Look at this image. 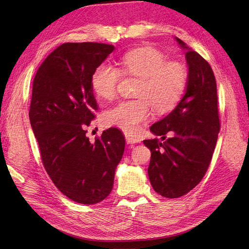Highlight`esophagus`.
I'll list each match as a JSON object with an SVG mask.
<instances>
[{"label":"esophagus","mask_w":249,"mask_h":249,"mask_svg":"<svg viewBox=\"0 0 249 249\" xmlns=\"http://www.w3.org/2000/svg\"><path fill=\"white\" fill-rule=\"evenodd\" d=\"M126 142H127L128 144H135V143H139L140 139L137 138V137L134 136H130V135H126Z\"/></svg>","instance_id":"esophagus-1"}]
</instances>
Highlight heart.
<instances>
[{"instance_id": "heart-1", "label": "heart", "mask_w": 249, "mask_h": 249, "mask_svg": "<svg viewBox=\"0 0 249 249\" xmlns=\"http://www.w3.org/2000/svg\"><path fill=\"white\" fill-rule=\"evenodd\" d=\"M123 71L140 78L134 100H123L104 114L106 125L135 135L150 118L151 106L160 113L173 109L181 100L187 86L186 67L179 62L167 61L154 47H141L128 51L121 59ZM120 71L102 64L94 71L91 84L97 96L111 99L116 93Z\"/></svg>"}]
</instances>
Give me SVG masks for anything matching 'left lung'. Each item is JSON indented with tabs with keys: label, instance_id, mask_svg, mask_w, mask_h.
<instances>
[{
	"label": "left lung",
	"instance_id": "8db88e82",
	"mask_svg": "<svg viewBox=\"0 0 249 249\" xmlns=\"http://www.w3.org/2000/svg\"><path fill=\"white\" fill-rule=\"evenodd\" d=\"M188 66L185 94L170 113L151 126L156 136L144 140L151 150L147 173L153 189L165 198H178L197 186L208 170L220 128L217 89L210 64L178 37Z\"/></svg>",
	"mask_w": 249,
	"mask_h": 249
}]
</instances>
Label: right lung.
Instances as JSON below:
<instances>
[{
	"mask_svg": "<svg viewBox=\"0 0 249 249\" xmlns=\"http://www.w3.org/2000/svg\"><path fill=\"white\" fill-rule=\"evenodd\" d=\"M114 46L66 43L47 56L32 89L30 122L47 173L60 192L81 204L107 198L125 138L115 127L91 142L86 127L97 103L91 79Z\"/></svg>",
	"mask_w": 249,
	"mask_h": 249,
	"instance_id": "add662e5",
	"label": "right lung"
}]
</instances>
